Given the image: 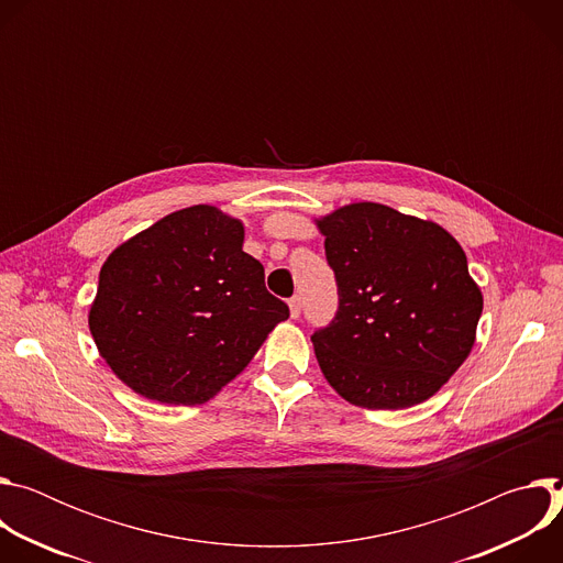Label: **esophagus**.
Listing matches in <instances>:
<instances>
[{"label":"esophagus","instance_id":"34e87169","mask_svg":"<svg viewBox=\"0 0 563 563\" xmlns=\"http://www.w3.org/2000/svg\"><path fill=\"white\" fill-rule=\"evenodd\" d=\"M300 309H302L300 296H291V298H289V313H291V318H298V316H300Z\"/></svg>","mask_w":563,"mask_h":563}]
</instances>
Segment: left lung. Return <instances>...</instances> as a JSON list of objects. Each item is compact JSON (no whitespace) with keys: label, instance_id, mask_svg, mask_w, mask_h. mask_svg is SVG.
<instances>
[{"label":"left lung","instance_id":"8db88e82","mask_svg":"<svg viewBox=\"0 0 563 563\" xmlns=\"http://www.w3.org/2000/svg\"><path fill=\"white\" fill-rule=\"evenodd\" d=\"M339 311L311 336L328 383L352 406L404 410L437 394L476 339L484 296L437 222L378 202L316 220Z\"/></svg>","mask_w":563,"mask_h":563}]
</instances>
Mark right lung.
I'll use <instances>...</instances> for the list:
<instances>
[{"instance_id": "obj_1", "label": "right lung", "mask_w": 563, "mask_h": 563, "mask_svg": "<svg viewBox=\"0 0 563 563\" xmlns=\"http://www.w3.org/2000/svg\"><path fill=\"white\" fill-rule=\"evenodd\" d=\"M243 240V222L196 205L107 258L89 328L100 356L133 391L169 406L207 404L289 318Z\"/></svg>"}]
</instances>
